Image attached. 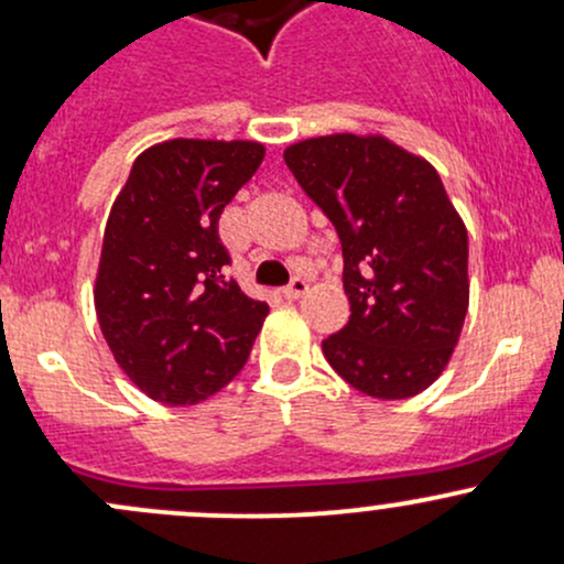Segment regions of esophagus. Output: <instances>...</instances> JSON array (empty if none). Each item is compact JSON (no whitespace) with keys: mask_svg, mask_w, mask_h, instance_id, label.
Here are the masks:
<instances>
[{"mask_svg":"<svg viewBox=\"0 0 564 564\" xmlns=\"http://www.w3.org/2000/svg\"><path fill=\"white\" fill-rule=\"evenodd\" d=\"M305 292H307L305 278H292V283H289V286H283V296H286V300H300Z\"/></svg>","mask_w":564,"mask_h":564,"instance_id":"obj_1","label":"esophagus"}]
</instances>
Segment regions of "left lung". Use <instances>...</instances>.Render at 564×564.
<instances>
[{"label": "left lung", "mask_w": 564, "mask_h": 564, "mask_svg": "<svg viewBox=\"0 0 564 564\" xmlns=\"http://www.w3.org/2000/svg\"><path fill=\"white\" fill-rule=\"evenodd\" d=\"M283 160L343 243L350 321L326 361L375 399L425 391L468 311V232L438 173L382 135H321Z\"/></svg>", "instance_id": "8db88e82"}]
</instances>
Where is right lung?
I'll list each match as a JSON object with an SVG mask.
<instances>
[{
	"instance_id": "obj_1",
	"label": "right lung",
	"mask_w": 564,
	"mask_h": 564,
	"mask_svg": "<svg viewBox=\"0 0 564 564\" xmlns=\"http://www.w3.org/2000/svg\"><path fill=\"white\" fill-rule=\"evenodd\" d=\"M257 141L173 139L135 158L111 206L96 313L120 369L150 399L187 406L243 369L268 302L227 278L219 216L257 173Z\"/></svg>"
}]
</instances>
